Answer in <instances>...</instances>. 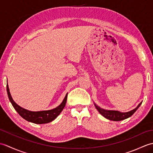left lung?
Segmentation results:
<instances>
[{
  "mask_svg": "<svg viewBox=\"0 0 153 153\" xmlns=\"http://www.w3.org/2000/svg\"><path fill=\"white\" fill-rule=\"evenodd\" d=\"M142 102L139 104V105L136 107L134 110H131V111L128 112H120L119 111H116V110H107L100 108L99 106L95 105L96 108L98 110V111L100 112V114H102L104 117L110 120H113V121H120V120H125L126 118H129L131 116L134 114V112L138 109V108L141 105Z\"/></svg>",
  "mask_w": 153,
  "mask_h": 153,
  "instance_id": "left-lung-1",
  "label": "left lung"
}]
</instances>
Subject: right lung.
Returning <instances> with one entry per match:
<instances>
[{"mask_svg":"<svg viewBox=\"0 0 153 153\" xmlns=\"http://www.w3.org/2000/svg\"><path fill=\"white\" fill-rule=\"evenodd\" d=\"M6 90H7V93L10 101L11 102L12 106H14V109L18 112V113L23 118L28 122H31L34 123H37V124H42V123H47L51 122L54 120L56 117L60 114V112L62 111L67 101V96L66 94V97L63 100V102L61 103L56 108L50 110H44V111H39V112H32L30 110H25L24 108L18 105L14 100H13L10 93V90L8 88V84L6 85Z\"/></svg>","mask_w":153,"mask_h":153,"instance_id":"right-lung-1","label":"right lung"}]
</instances>
